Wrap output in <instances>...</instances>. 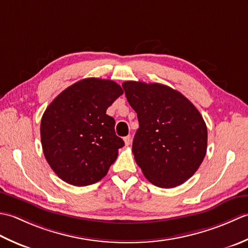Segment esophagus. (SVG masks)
Returning <instances> with one entry per match:
<instances>
[{
	"label": "esophagus",
	"mask_w": 248,
	"mask_h": 248,
	"mask_svg": "<svg viewBox=\"0 0 248 248\" xmlns=\"http://www.w3.org/2000/svg\"><path fill=\"white\" fill-rule=\"evenodd\" d=\"M123 139H124V142H125L126 145H129L130 144V141H131V136L130 135L126 136V137H124Z\"/></svg>",
	"instance_id": "obj_1"
}]
</instances>
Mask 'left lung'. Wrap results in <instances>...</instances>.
Returning a JSON list of instances; mask_svg holds the SVG:
<instances>
[{"label":"left lung","mask_w":248,"mask_h":248,"mask_svg":"<svg viewBox=\"0 0 248 248\" xmlns=\"http://www.w3.org/2000/svg\"><path fill=\"white\" fill-rule=\"evenodd\" d=\"M122 87L139 122L133 140L136 163L155 186L183 184L206 153L208 129L198 109L164 84L126 81Z\"/></svg>","instance_id":"1"}]
</instances>
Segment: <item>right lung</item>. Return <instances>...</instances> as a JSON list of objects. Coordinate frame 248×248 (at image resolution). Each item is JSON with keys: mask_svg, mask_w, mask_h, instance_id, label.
Masks as SVG:
<instances>
[{"mask_svg": "<svg viewBox=\"0 0 248 248\" xmlns=\"http://www.w3.org/2000/svg\"><path fill=\"white\" fill-rule=\"evenodd\" d=\"M123 90L112 80L87 78L70 85L45 111L40 138L48 164L60 179L75 186L102 180L124 141L115 121L106 114Z\"/></svg>", "mask_w": 248, "mask_h": 248, "instance_id": "right-lung-1", "label": "right lung"}]
</instances>
